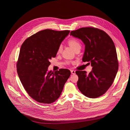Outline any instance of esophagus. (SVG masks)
Instances as JSON below:
<instances>
[{
	"mask_svg": "<svg viewBox=\"0 0 130 130\" xmlns=\"http://www.w3.org/2000/svg\"><path fill=\"white\" fill-rule=\"evenodd\" d=\"M71 72L72 74H73V75L75 74V71H74V70H71Z\"/></svg>",
	"mask_w": 130,
	"mask_h": 130,
	"instance_id": "34e87169",
	"label": "esophagus"
}]
</instances>
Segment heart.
<instances>
[{"label":"heart","instance_id":"1","mask_svg":"<svg viewBox=\"0 0 130 130\" xmlns=\"http://www.w3.org/2000/svg\"><path fill=\"white\" fill-rule=\"evenodd\" d=\"M68 44L73 48V50L75 51L77 48H79L81 47V43L80 41L75 38H71L68 39ZM62 46L60 45L58 48H57V52L60 53L62 51Z\"/></svg>","mask_w":130,"mask_h":130}]
</instances>
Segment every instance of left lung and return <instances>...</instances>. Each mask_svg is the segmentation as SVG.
<instances>
[{"instance_id": "8db88e82", "label": "left lung", "mask_w": 130, "mask_h": 130, "mask_svg": "<svg viewBox=\"0 0 130 130\" xmlns=\"http://www.w3.org/2000/svg\"><path fill=\"white\" fill-rule=\"evenodd\" d=\"M70 35L80 39L85 44L83 61L91 63L92 71H77V87L86 96L95 98L104 94L112 85L118 69L115 44L109 35L94 27L82 28ZM90 64V63H89Z\"/></svg>"}]
</instances>
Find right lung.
I'll use <instances>...</instances> for the list:
<instances>
[{
    "mask_svg": "<svg viewBox=\"0 0 130 130\" xmlns=\"http://www.w3.org/2000/svg\"><path fill=\"white\" fill-rule=\"evenodd\" d=\"M70 32L42 30L26 39L21 45L16 64L17 73L24 89L38 102L56 101L71 75L66 69L47 72L50 59L56 57L58 46Z\"/></svg>",
    "mask_w": 130,
    "mask_h": 130,
    "instance_id": "obj_1",
    "label": "right lung"
}]
</instances>
